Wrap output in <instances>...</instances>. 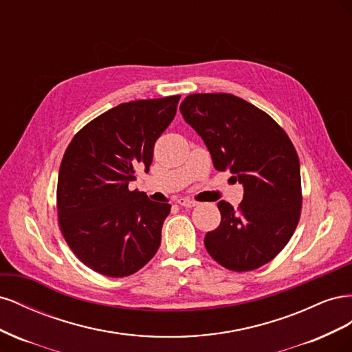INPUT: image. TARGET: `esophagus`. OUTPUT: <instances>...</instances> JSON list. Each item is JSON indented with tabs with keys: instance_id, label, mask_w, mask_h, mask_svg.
Segmentation results:
<instances>
[{
	"instance_id": "esophagus-1",
	"label": "esophagus",
	"mask_w": 352,
	"mask_h": 352,
	"mask_svg": "<svg viewBox=\"0 0 352 352\" xmlns=\"http://www.w3.org/2000/svg\"><path fill=\"white\" fill-rule=\"evenodd\" d=\"M176 202H177L179 206L186 207V208H192V207L198 206V202H197V201H194V199H188V198H179Z\"/></svg>"
}]
</instances>
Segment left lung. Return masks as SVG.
<instances>
[{"mask_svg": "<svg viewBox=\"0 0 352 352\" xmlns=\"http://www.w3.org/2000/svg\"><path fill=\"white\" fill-rule=\"evenodd\" d=\"M180 113L207 145L219 172L243 186L236 210L217 207L221 221L204 245L220 265L250 272L272 261L289 242L302 207L300 160L289 136L272 117L232 94H192Z\"/></svg>", "mask_w": 352, "mask_h": 352, "instance_id": "1", "label": "left lung"}]
</instances>
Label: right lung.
I'll return each mask as SVG.
<instances>
[{
	"label": "right lung",
	"instance_id": "obj_1",
	"mask_svg": "<svg viewBox=\"0 0 352 352\" xmlns=\"http://www.w3.org/2000/svg\"><path fill=\"white\" fill-rule=\"evenodd\" d=\"M180 95L138 100L95 117L73 136L57 184L60 230L89 269L124 278L150 261L162 242L170 204L129 190L148 173L154 144L176 116Z\"/></svg>",
	"mask_w": 352,
	"mask_h": 352
}]
</instances>
